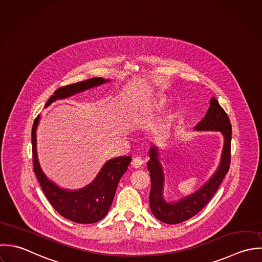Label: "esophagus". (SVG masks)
Listing matches in <instances>:
<instances>
[{
    "label": "esophagus",
    "mask_w": 262,
    "mask_h": 262,
    "mask_svg": "<svg viewBox=\"0 0 262 262\" xmlns=\"http://www.w3.org/2000/svg\"><path fill=\"white\" fill-rule=\"evenodd\" d=\"M142 164H143V161H142L140 158H135V159H133V161H132V163H131V165H132V167H133L134 169H139V168L142 166Z\"/></svg>",
    "instance_id": "1"
}]
</instances>
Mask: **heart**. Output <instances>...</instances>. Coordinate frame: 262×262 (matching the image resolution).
<instances>
[{
	"label": "heart",
	"instance_id": "obj_1",
	"mask_svg": "<svg viewBox=\"0 0 262 262\" xmlns=\"http://www.w3.org/2000/svg\"><path fill=\"white\" fill-rule=\"evenodd\" d=\"M163 105H164V100H160L157 104V108H161V107H163Z\"/></svg>",
	"mask_w": 262,
	"mask_h": 262
}]
</instances>
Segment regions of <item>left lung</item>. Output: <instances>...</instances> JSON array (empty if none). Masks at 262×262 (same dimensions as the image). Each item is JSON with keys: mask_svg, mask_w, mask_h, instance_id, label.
<instances>
[{"mask_svg": "<svg viewBox=\"0 0 262 262\" xmlns=\"http://www.w3.org/2000/svg\"><path fill=\"white\" fill-rule=\"evenodd\" d=\"M210 105L205 117L194 127L195 131L220 132L224 138L220 165L213 174L195 192L176 201H168L164 196L165 173L160 160L159 146L152 145L148 156L147 170L150 174L149 204L152 214L163 223L176 225L185 222L198 213L216 192L223 179L229 171L231 162L232 126L228 115L215 97L210 98Z\"/></svg>", "mask_w": 262, "mask_h": 262, "instance_id": "1", "label": "left lung"}]
</instances>
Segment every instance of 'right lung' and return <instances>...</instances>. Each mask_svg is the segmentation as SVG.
I'll use <instances>...</instances> for the list:
<instances>
[{
	"label": "right lung",
	"instance_id": "1",
	"mask_svg": "<svg viewBox=\"0 0 262 262\" xmlns=\"http://www.w3.org/2000/svg\"><path fill=\"white\" fill-rule=\"evenodd\" d=\"M111 82L110 79L94 77L85 81L59 88L49 98L46 106L57 99H64L83 92L88 89ZM40 116L34 120L32 127V156L33 170L39 185L53 207L65 219L78 224H94L102 220L114 200V196L121 177L125 174L131 163L130 157H118L108 160L100 169L94 180L78 190L64 189L51 181L43 173L36 150V129Z\"/></svg>",
	"mask_w": 262,
	"mask_h": 262
}]
</instances>
